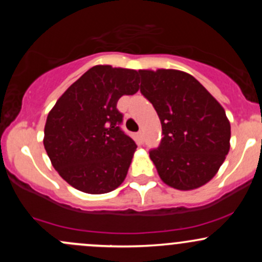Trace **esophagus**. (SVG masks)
<instances>
[{"mask_svg":"<svg viewBox=\"0 0 262 262\" xmlns=\"http://www.w3.org/2000/svg\"><path fill=\"white\" fill-rule=\"evenodd\" d=\"M137 137H138L139 141L142 142V139H143V130H139L138 133H137Z\"/></svg>","mask_w":262,"mask_h":262,"instance_id":"esophagus-1","label":"esophagus"}]
</instances>
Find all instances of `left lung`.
Wrapping results in <instances>:
<instances>
[{"instance_id":"left-lung-1","label":"left lung","mask_w":262,"mask_h":262,"mask_svg":"<svg viewBox=\"0 0 262 262\" xmlns=\"http://www.w3.org/2000/svg\"><path fill=\"white\" fill-rule=\"evenodd\" d=\"M141 92L157 112L163 138L149 152L161 180L178 190L210 181L229 152L231 124L223 106L191 75L139 70Z\"/></svg>"}]
</instances>
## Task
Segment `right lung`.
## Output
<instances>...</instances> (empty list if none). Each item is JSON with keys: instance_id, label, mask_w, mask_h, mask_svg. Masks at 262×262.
Here are the masks:
<instances>
[{"instance_id": "right-lung-1", "label": "right lung", "mask_w": 262, "mask_h": 262, "mask_svg": "<svg viewBox=\"0 0 262 262\" xmlns=\"http://www.w3.org/2000/svg\"><path fill=\"white\" fill-rule=\"evenodd\" d=\"M139 90L136 70L95 66L73 82L47 118L44 148L71 186L105 194L125 180L137 144L120 129L123 95Z\"/></svg>"}]
</instances>
